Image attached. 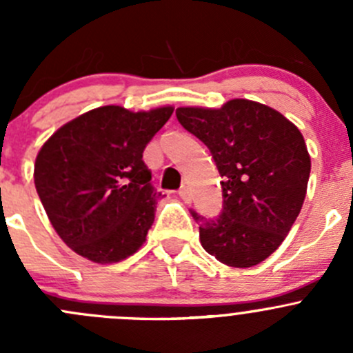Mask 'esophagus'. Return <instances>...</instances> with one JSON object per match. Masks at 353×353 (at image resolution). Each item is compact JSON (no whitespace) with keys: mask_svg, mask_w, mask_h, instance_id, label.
<instances>
[{"mask_svg":"<svg viewBox=\"0 0 353 353\" xmlns=\"http://www.w3.org/2000/svg\"><path fill=\"white\" fill-rule=\"evenodd\" d=\"M179 196L183 198L186 203H190L191 201V190H190V186H186V184H184V186L179 190Z\"/></svg>","mask_w":353,"mask_h":353,"instance_id":"obj_1","label":"esophagus"}]
</instances>
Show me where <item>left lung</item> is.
Instances as JSON below:
<instances>
[{
	"label": "left lung",
	"instance_id": "left-lung-1",
	"mask_svg": "<svg viewBox=\"0 0 353 353\" xmlns=\"http://www.w3.org/2000/svg\"><path fill=\"white\" fill-rule=\"evenodd\" d=\"M176 116L223 177L222 213L205 219L191 210L203 249L234 268L259 265L301 213L311 172L304 137L279 110L248 99L220 109L177 108Z\"/></svg>",
	"mask_w": 353,
	"mask_h": 353
}]
</instances>
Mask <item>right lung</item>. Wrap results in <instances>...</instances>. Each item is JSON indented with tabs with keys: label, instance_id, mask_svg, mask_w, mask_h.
Instances as JSON below:
<instances>
[{
	"label": "right lung",
	"instance_id": "obj_1",
	"mask_svg": "<svg viewBox=\"0 0 353 353\" xmlns=\"http://www.w3.org/2000/svg\"><path fill=\"white\" fill-rule=\"evenodd\" d=\"M174 108L92 109L59 128L39 150L34 183L68 248L94 263L134 254L155 219L157 193L143 150Z\"/></svg>",
	"mask_w": 353,
	"mask_h": 353
}]
</instances>
